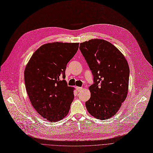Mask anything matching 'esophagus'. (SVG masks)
Segmentation results:
<instances>
[{"label":"esophagus","instance_id":"1","mask_svg":"<svg viewBox=\"0 0 153 153\" xmlns=\"http://www.w3.org/2000/svg\"><path fill=\"white\" fill-rule=\"evenodd\" d=\"M76 90L77 91H78V92H79V91H81V90H82V87H76Z\"/></svg>","mask_w":153,"mask_h":153}]
</instances>
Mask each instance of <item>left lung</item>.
<instances>
[{
    "instance_id": "obj_1",
    "label": "left lung",
    "mask_w": 153,
    "mask_h": 153,
    "mask_svg": "<svg viewBox=\"0 0 153 153\" xmlns=\"http://www.w3.org/2000/svg\"><path fill=\"white\" fill-rule=\"evenodd\" d=\"M79 49L93 76L91 97L85 103L90 114L98 119L112 117L128 93L129 67L114 45L100 39L80 43Z\"/></svg>"
}]
</instances>
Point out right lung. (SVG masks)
I'll return each instance as SVG.
<instances>
[{"label": "right lung", "instance_id": "obj_1", "mask_svg": "<svg viewBox=\"0 0 153 153\" xmlns=\"http://www.w3.org/2000/svg\"><path fill=\"white\" fill-rule=\"evenodd\" d=\"M78 48V43L45 44L35 51L26 67L25 82L31 103L50 122L62 119L69 111L74 95L64 80L65 72Z\"/></svg>", "mask_w": 153, "mask_h": 153}]
</instances>
